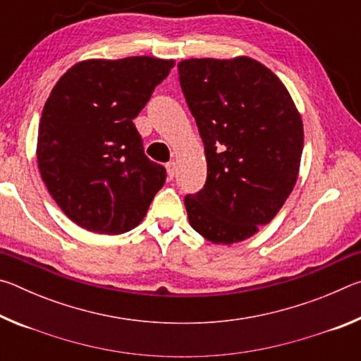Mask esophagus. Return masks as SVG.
<instances>
[{"label": "esophagus", "instance_id": "34e87169", "mask_svg": "<svg viewBox=\"0 0 361 361\" xmlns=\"http://www.w3.org/2000/svg\"><path fill=\"white\" fill-rule=\"evenodd\" d=\"M166 169H167V176H169V180H173L175 172H176V164H175L173 161H170V162H167V164H166Z\"/></svg>", "mask_w": 361, "mask_h": 361}]
</instances>
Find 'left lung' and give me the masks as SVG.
<instances>
[{"mask_svg": "<svg viewBox=\"0 0 361 361\" xmlns=\"http://www.w3.org/2000/svg\"><path fill=\"white\" fill-rule=\"evenodd\" d=\"M178 75L207 157L204 188L185 197L189 223L213 243L242 242L293 191L301 114L282 81L250 57L183 60Z\"/></svg>", "mask_w": 361, "mask_h": 361, "instance_id": "1", "label": "left lung"}]
</instances>
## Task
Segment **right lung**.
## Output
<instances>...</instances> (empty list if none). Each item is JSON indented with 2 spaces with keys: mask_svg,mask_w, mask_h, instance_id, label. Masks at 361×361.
Here are the masks:
<instances>
[{
  "mask_svg": "<svg viewBox=\"0 0 361 361\" xmlns=\"http://www.w3.org/2000/svg\"><path fill=\"white\" fill-rule=\"evenodd\" d=\"M173 60H84L54 85L42 109L38 167L49 194L73 223L124 234L142 223L166 169L148 159L133 119Z\"/></svg>",
  "mask_w": 361,
  "mask_h": 361,
  "instance_id": "obj_1",
  "label": "right lung"
}]
</instances>
